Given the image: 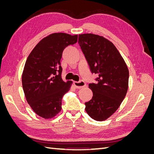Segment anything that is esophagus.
Returning <instances> with one entry per match:
<instances>
[{"label":"esophagus","mask_w":154,"mask_h":154,"mask_svg":"<svg viewBox=\"0 0 154 154\" xmlns=\"http://www.w3.org/2000/svg\"><path fill=\"white\" fill-rule=\"evenodd\" d=\"M74 85L76 88H82L86 86V83L85 82H83V81L74 82Z\"/></svg>","instance_id":"1"}]
</instances>
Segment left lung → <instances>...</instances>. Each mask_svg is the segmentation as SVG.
Instances as JSON below:
<instances>
[{
  "instance_id": "left-lung-1",
  "label": "left lung",
  "mask_w": 154,
  "mask_h": 154,
  "mask_svg": "<svg viewBox=\"0 0 154 154\" xmlns=\"http://www.w3.org/2000/svg\"><path fill=\"white\" fill-rule=\"evenodd\" d=\"M78 43L89 65L96 74L97 83H89L92 99L85 111L93 119L101 122L112 115L127 94L129 72L117 48L103 36L92 33L79 35Z\"/></svg>"
}]
</instances>
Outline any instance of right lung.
<instances>
[{
    "instance_id": "add662e5",
    "label": "right lung",
    "mask_w": 154,
    "mask_h": 154,
    "mask_svg": "<svg viewBox=\"0 0 154 154\" xmlns=\"http://www.w3.org/2000/svg\"><path fill=\"white\" fill-rule=\"evenodd\" d=\"M77 41V35L51 34L36 44L27 58L23 90L32 110L44 119L53 118L61 111L62 97L71 88L72 82L62 78L60 60L64 49Z\"/></svg>"
}]
</instances>
